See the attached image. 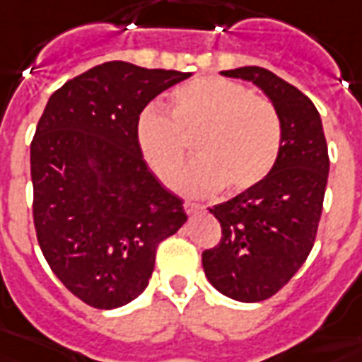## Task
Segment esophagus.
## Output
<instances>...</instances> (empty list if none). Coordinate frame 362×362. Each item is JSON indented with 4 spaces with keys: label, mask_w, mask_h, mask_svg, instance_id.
<instances>
[{
    "label": "esophagus",
    "mask_w": 362,
    "mask_h": 362,
    "mask_svg": "<svg viewBox=\"0 0 362 362\" xmlns=\"http://www.w3.org/2000/svg\"><path fill=\"white\" fill-rule=\"evenodd\" d=\"M199 209H202V205H197V203L184 202V211H186L188 215H194L195 211H199Z\"/></svg>",
    "instance_id": "1"
}]
</instances>
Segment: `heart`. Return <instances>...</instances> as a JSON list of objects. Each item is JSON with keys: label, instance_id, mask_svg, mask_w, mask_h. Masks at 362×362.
I'll return each mask as SVG.
<instances>
[{"label": "heart", "instance_id": "b5f03b06", "mask_svg": "<svg viewBox=\"0 0 362 362\" xmlns=\"http://www.w3.org/2000/svg\"><path fill=\"white\" fill-rule=\"evenodd\" d=\"M194 140L199 159L182 176L188 194L245 192L276 167L284 128L276 105L249 93L234 80L199 76L170 92V109L147 107L136 124V141L151 173L173 186Z\"/></svg>", "mask_w": 362, "mask_h": 362}]
</instances>
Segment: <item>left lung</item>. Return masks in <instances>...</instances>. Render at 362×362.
I'll return each mask as SVG.
<instances>
[{"mask_svg": "<svg viewBox=\"0 0 362 362\" xmlns=\"http://www.w3.org/2000/svg\"><path fill=\"white\" fill-rule=\"evenodd\" d=\"M257 84L276 105L284 140L280 159L259 186L211 207L221 242L205 249L203 270L224 296L264 301L290 282L317 240L328 182V146L317 107L303 92L261 66L222 71Z\"/></svg>", "mask_w": 362, "mask_h": 362, "instance_id": "8db88e82", "label": "left lung"}]
</instances>
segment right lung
Instances as JSON below:
<instances>
[{
  "mask_svg": "<svg viewBox=\"0 0 362 362\" xmlns=\"http://www.w3.org/2000/svg\"><path fill=\"white\" fill-rule=\"evenodd\" d=\"M188 76L109 61L53 92L36 127V238L53 274L90 307L117 309L140 296L159 243L188 218L136 141L147 103Z\"/></svg>",
  "mask_w": 362,
  "mask_h": 362,
  "instance_id": "1",
  "label": "right lung"
}]
</instances>
